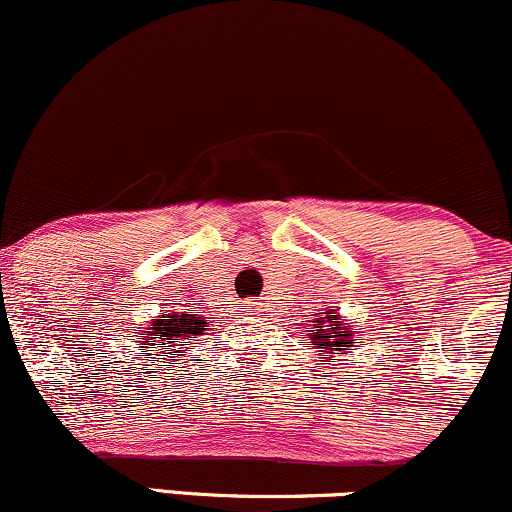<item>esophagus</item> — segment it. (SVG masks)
<instances>
[{
  "instance_id": "34e87169",
  "label": "esophagus",
  "mask_w": 512,
  "mask_h": 512,
  "mask_svg": "<svg viewBox=\"0 0 512 512\" xmlns=\"http://www.w3.org/2000/svg\"><path fill=\"white\" fill-rule=\"evenodd\" d=\"M246 309H249V311H261V302H249V304H246Z\"/></svg>"
}]
</instances>
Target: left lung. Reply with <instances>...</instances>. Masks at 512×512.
Here are the masks:
<instances>
[{
    "mask_svg": "<svg viewBox=\"0 0 512 512\" xmlns=\"http://www.w3.org/2000/svg\"><path fill=\"white\" fill-rule=\"evenodd\" d=\"M311 323H314L316 330H309V340L311 345H316L314 350L318 352V362H330V357H340V354H347V350L354 347L357 328H352L345 321V316L335 314V309L326 311Z\"/></svg>",
    "mask_w": 512,
    "mask_h": 512,
    "instance_id": "left-lung-1",
    "label": "left lung"
}]
</instances>
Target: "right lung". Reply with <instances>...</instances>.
Segmentation results:
<instances>
[{
	"instance_id": "1",
	"label": "right lung",
	"mask_w": 512,
	"mask_h": 512,
	"mask_svg": "<svg viewBox=\"0 0 512 512\" xmlns=\"http://www.w3.org/2000/svg\"><path fill=\"white\" fill-rule=\"evenodd\" d=\"M206 330L208 323L201 314H194V311H182V314H179V311H170V314H167L165 311V314L150 318L148 328H143L141 333H138V342L146 345V357H149L150 351H155L156 357L150 359H167L172 352L194 350V347H184L182 342L194 340L198 335L206 333ZM174 346L178 347L177 351L173 350Z\"/></svg>"
}]
</instances>
